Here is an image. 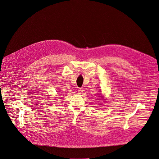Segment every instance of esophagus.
Segmentation results:
<instances>
[{
    "mask_svg": "<svg viewBox=\"0 0 159 159\" xmlns=\"http://www.w3.org/2000/svg\"><path fill=\"white\" fill-rule=\"evenodd\" d=\"M77 92L79 93V94H82L83 93V89L82 88H79L77 90Z\"/></svg>",
    "mask_w": 159,
    "mask_h": 159,
    "instance_id": "1",
    "label": "esophagus"
}]
</instances>
